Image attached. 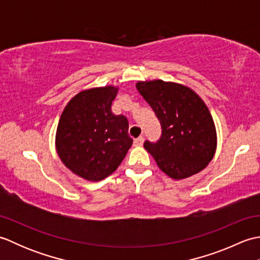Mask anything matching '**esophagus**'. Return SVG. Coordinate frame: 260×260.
I'll return each instance as SVG.
<instances>
[{
    "mask_svg": "<svg viewBox=\"0 0 260 260\" xmlns=\"http://www.w3.org/2000/svg\"><path fill=\"white\" fill-rule=\"evenodd\" d=\"M143 141H144V137H143V136L137 137V139L134 140V145L135 146H141L143 144Z\"/></svg>",
    "mask_w": 260,
    "mask_h": 260,
    "instance_id": "34e87169",
    "label": "esophagus"
}]
</instances>
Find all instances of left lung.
Here are the masks:
<instances>
[{"mask_svg":"<svg viewBox=\"0 0 260 260\" xmlns=\"http://www.w3.org/2000/svg\"><path fill=\"white\" fill-rule=\"evenodd\" d=\"M159 120L162 134L144 147L158 168L172 179L197 174L211 161L215 147V127L206 104L190 88L163 80L136 85Z\"/></svg>","mask_w":260,"mask_h":260,"instance_id":"left-lung-1","label":"left lung"}]
</instances>
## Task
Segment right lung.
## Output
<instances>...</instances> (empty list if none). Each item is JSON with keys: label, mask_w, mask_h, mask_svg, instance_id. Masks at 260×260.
Wrapping results in <instances>:
<instances>
[{"label": "right lung", "mask_w": 260, "mask_h": 260, "mask_svg": "<svg viewBox=\"0 0 260 260\" xmlns=\"http://www.w3.org/2000/svg\"><path fill=\"white\" fill-rule=\"evenodd\" d=\"M117 90L108 86L79 92L59 120L58 155L69 170L88 181H101L112 174L133 144L128 120L112 112Z\"/></svg>", "instance_id": "add662e5"}]
</instances>
